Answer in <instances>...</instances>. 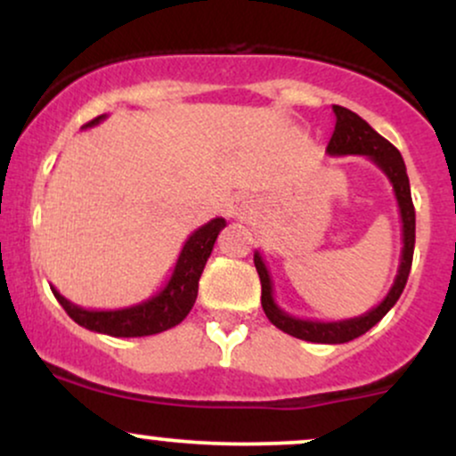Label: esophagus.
<instances>
[{
    "instance_id": "obj_1",
    "label": "esophagus",
    "mask_w": 456,
    "mask_h": 456,
    "mask_svg": "<svg viewBox=\"0 0 456 456\" xmlns=\"http://www.w3.org/2000/svg\"><path fill=\"white\" fill-rule=\"evenodd\" d=\"M227 214L232 218H240V221H242V218H248L250 214H253V203H250L248 197L235 195L232 201H229Z\"/></svg>"
}]
</instances>
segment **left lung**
I'll list each match as a JSON object with an SVG mask.
<instances>
[{
    "mask_svg": "<svg viewBox=\"0 0 456 456\" xmlns=\"http://www.w3.org/2000/svg\"><path fill=\"white\" fill-rule=\"evenodd\" d=\"M332 111L337 115V126H334L332 139H330L326 148L328 154L330 156L360 154L373 160L390 180L396 203H399L403 248H401L399 272H396V279L392 282L390 291L386 294V297L378 306L366 311L364 315H358L352 319H341V322H315V319L294 317L276 305L274 289H272V276L268 268H265L261 253L259 250H255V268L259 272L261 306H264L265 317H268L276 328L282 330V332L291 334V337L302 338V341L328 343V345L347 343V341H354V338L362 337L364 332H369V330L396 305V300L401 297L403 289H405L407 276H410L411 259H413V244H416V210H413L410 177H407V169H405V162H403L401 151L396 150L390 141L381 137L379 133H375V130L370 128L358 113L349 111V109L345 107H338V104H334Z\"/></svg>",
    "mask_w": 456,
    "mask_h": 456,
    "instance_id": "1",
    "label": "left lung"
}]
</instances>
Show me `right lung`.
<instances>
[{"instance_id":"right-lung-1","label":"right lung","mask_w":456,"mask_h":456,"mask_svg":"<svg viewBox=\"0 0 456 456\" xmlns=\"http://www.w3.org/2000/svg\"><path fill=\"white\" fill-rule=\"evenodd\" d=\"M107 115H98L83 128H92L101 124ZM227 221L224 218H212L197 232L188 235L182 246L180 257L175 261V268L171 272L169 281L156 296L150 300L139 302V305L126 308H113V311H94V308H83L66 300L60 291L51 285V291L57 297L64 311L70 315L78 326L92 330V332L109 334V337H150V334L165 332V330L177 326V323L191 313L197 300L199 279L206 268V261L210 257L214 242L218 233L223 232Z\"/></svg>"}]
</instances>
